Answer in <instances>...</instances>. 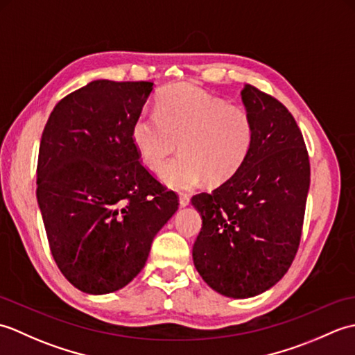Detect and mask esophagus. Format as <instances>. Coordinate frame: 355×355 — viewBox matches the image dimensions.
Listing matches in <instances>:
<instances>
[{"label": "esophagus", "mask_w": 355, "mask_h": 355, "mask_svg": "<svg viewBox=\"0 0 355 355\" xmlns=\"http://www.w3.org/2000/svg\"><path fill=\"white\" fill-rule=\"evenodd\" d=\"M178 202H180V207H186V206H189V202H191V198L187 197L186 193H180V198H178Z\"/></svg>", "instance_id": "34e87169"}]
</instances>
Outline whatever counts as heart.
<instances>
[{"mask_svg": "<svg viewBox=\"0 0 355 355\" xmlns=\"http://www.w3.org/2000/svg\"><path fill=\"white\" fill-rule=\"evenodd\" d=\"M135 149L162 183L191 191L202 182L221 184L243 168L254 143L248 112L191 84H173L157 96L155 114L141 112L131 128Z\"/></svg>", "mask_w": 355, "mask_h": 355, "instance_id": "b5f03b06", "label": "heart"}]
</instances>
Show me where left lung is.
Instances as JSON below:
<instances>
[{
  "mask_svg": "<svg viewBox=\"0 0 355 355\" xmlns=\"http://www.w3.org/2000/svg\"><path fill=\"white\" fill-rule=\"evenodd\" d=\"M241 99L254 125L250 155L227 182L192 198L202 220L193 266L210 288L233 299L258 296L288 271L310 189V160L290 111L252 85Z\"/></svg>",
  "mask_w": 355,
  "mask_h": 355,
  "instance_id": "8db88e82",
  "label": "left lung"
}]
</instances>
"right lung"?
<instances>
[{
    "mask_svg": "<svg viewBox=\"0 0 355 355\" xmlns=\"http://www.w3.org/2000/svg\"><path fill=\"white\" fill-rule=\"evenodd\" d=\"M153 92V82L93 80L64 97L44 128L37 206L59 270L88 294L130 284L178 209L131 139Z\"/></svg>",
    "mask_w": 355,
    "mask_h": 355,
    "instance_id": "1",
    "label": "right lung"
}]
</instances>
